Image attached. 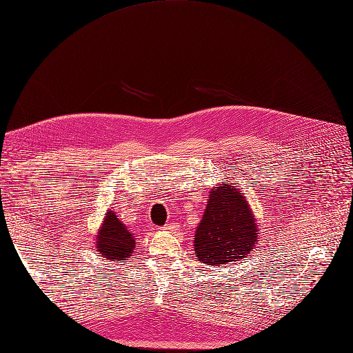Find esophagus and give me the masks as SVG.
I'll list each match as a JSON object with an SVG mask.
<instances>
[{
  "instance_id": "34e87169",
  "label": "esophagus",
  "mask_w": 353,
  "mask_h": 353,
  "mask_svg": "<svg viewBox=\"0 0 353 353\" xmlns=\"http://www.w3.org/2000/svg\"><path fill=\"white\" fill-rule=\"evenodd\" d=\"M163 228L165 229V231H170V229H173V225H170V223H168V225H164Z\"/></svg>"
}]
</instances>
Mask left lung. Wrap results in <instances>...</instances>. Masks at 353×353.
Instances as JSON below:
<instances>
[{"mask_svg": "<svg viewBox=\"0 0 353 353\" xmlns=\"http://www.w3.org/2000/svg\"><path fill=\"white\" fill-rule=\"evenodd\" d=\"M256 223L247 199L226 180L213 189L194 235V254L208 265L242 261L256 242Z\"/></svg>", "mask_w": 353, "mask_h": 353, "instance_id": "obj_1", "label": "left lung"}]
</instances>
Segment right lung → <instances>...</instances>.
I'll return each mask as SVG.
<instances>
[{
  "label": "right lung",
  "mask_w": 353,
  "mask_h": 353,
  "mask_svg": "<svg viewBox=\"0 0 353 353\" xmlns=\"http://www.w3.org/2000/svg\"><path fill=\"white\" fill-rule=\"evenodd\" d=\"M135 247V241L114 212H106V218L98 234L97 248L105 258L124 261Z\"/></svg>",
  "instance_id": "obj_1"
}]
</instances>
